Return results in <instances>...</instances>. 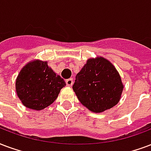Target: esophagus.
<instances>
[{
    "label": "esophagus",
    "instance_id": "esophagus-1",
    "mask_svg": "<svg viewBox=\"0 0 151 151\" xmlns=\"http://www.w3.org/2000/svg\"><path fill=\"white\" fill-rule=\"evenodd\" d=\"M66 84L68 87H71V85H72V83H73V80L71 79V78H70V79H68V80H66Z\"/></svg>",
    "mask_w": 151,
    "mask_h": 151
}]
</instances>
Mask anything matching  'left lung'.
<instances>
[{
    "instance_id": "8db88e82",
    "label": "left lung",
    "mask_w": 151,
    "mask_h": 151,
    "mask_svg": "<svg viewBox=\"0 0 151 151\" xmlns=\"http://www.w3.org/2000/svg\"><path fill=\"white\" fill-rule=\"evenodd\" d=\"M72 88L85 107L94 113H101L119 102L123 84L115 67L99 56L88 59L76 75Z\"/></svg>"
}]
</instances>
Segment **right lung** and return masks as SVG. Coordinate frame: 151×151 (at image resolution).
Wrapping results in <instances>:
<instances>
[{"mask_svg": "<svg viewBox=\"0 0 151 151\" xmlns=\"http://www.w3.org/2000/svg\"><path fill=\"white\" fill-rule=\"evenodd\" d=\"M64 80L47 65V61L33 60L21 68L16 80V91L24 106L41 111L52 104Z\"/></svg>", "mask_w": 151, "mask_h": 151, "instance_id": "right-lung-1", "label": "right lung"}]
</instances>
